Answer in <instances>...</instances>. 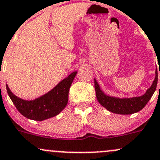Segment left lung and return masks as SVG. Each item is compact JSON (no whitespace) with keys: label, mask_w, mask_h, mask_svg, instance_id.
<instances>
[{"label":"left lung","mask_w":160,"mask_h":160,"mask_svg":"<svg viewBox=\"0 0 160 160\" xmlns=\"http://www.w3.org/2000/svg\"><path fill=\"white\" fill-rule=\"evenodd\" d=\"M155 79L152 85L146 91V93L139 97H129V98H120L117 97H111L103 93L100 89V85L96 79H94V86H95L96 96L98 102L107 110L117 114L128 115L139 112L147 105L150 100L154 92L156 91L158 81L157 68L155 71ZM160 75V70H159ZM160 88V86H159Z\"/></svg>","instance_id":"1"}]
</instances>
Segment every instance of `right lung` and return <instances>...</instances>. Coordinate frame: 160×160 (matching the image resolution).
<instances>
[{
  "mask_svg": "<svg viewBox=\"0 0 160 160\" xmlns=\"http://www.w3.org/2000/svg\"><path fill=\"white\" fill-rule=\"evenodd\" d=\"M77 72L74 71L62 80L48 93L33 100H25L15 96L6 84L8 96L18 110L30 120L43 121L58 115L66 107L68 94Z\"/></svg>",
  "mask_w": 160,
  "mask_h": 160,
  "instance_id": "right-lung-1",
  "label": "right lung"
}]
</instances>
